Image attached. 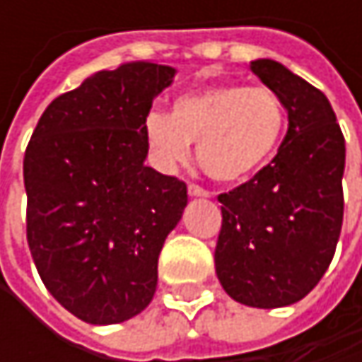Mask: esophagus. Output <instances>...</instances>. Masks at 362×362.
Instances as JSON below:
<instances>
[{"instance_id":"34e87169","label":"esophagus","mask_w":362,"mask_h":362,"mask_svg":"<svg viewBox=\"0 0 362 362\" xmlns=\"http://www.w3.org/2000/svg\"><path fill=\"white\" fill-rule=\"evenodd\" d=\"M188 194H190V197H211L209 190H205V188H201V186H197V184H188Z\"/></svg>"}]
</instances>
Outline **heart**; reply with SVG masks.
<instances>
[{
	"label": "heart",
	"instance_id": "heart-1",
	"mask_svg": "<svg viewBox=\"0 0 362 362\" xmlns=\"http://www.w3.org/2000/svg\"><path fill=\"white\" fill-rule=\"evenodd\" d=\"M285 125L287 110L272 90L224 83L182 94L170 115L151 110L144 136L163 170L184 165L197 142V161L211 180L239 184L272 159Z\"/></svg>",
	"mask_w": 362,
	"mask_h": 362
}]
</instances>
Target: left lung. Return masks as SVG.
<instances>
[{
    "mask_svg": "<svg viewBox=\"0 0 362 362\" xmlns=\"http://www.w3.org/2000/svg\"><path fill=\"white\" fill-rule=\"evenodd\" d=\"M252 71L287 109V136L252 180L222 192L216 274L253 308L308 296L329 268L344 220L346 142L327 96L270 58Z\"/></svg>",
    "mask_w": 362,
    "mask_h": 362,
    "instance_id": "8db88e82",
    "label": "left lung"
}]
</instances>
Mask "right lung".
Segmentation results:
<instances>
[{"mask_svg":"<svg viewBox=\"0 0 362 362\" xmlns=\"http://www.w3.org/2000/svg\"><path fill=\"white\" fill-rule=\"evenodd\" d=\"M165 64L100 71L43 110L25 151L27 241L47 291L92 325L140 315L188 203L186 184L144 165V119L174 79Z\"/></svg>","mask_w":362,"mask_h":362,"instance_id":"1","label":"right lung"}]
</instances>
